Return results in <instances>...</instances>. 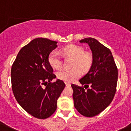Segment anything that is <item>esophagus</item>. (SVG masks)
<instances>
[{
    "label": "esophagus",
    "instance_id": "1",
    "mask_svg": "<svg viewBox=\"0 0 131 131\" xmlns=\"http://www.w3.org/2000/svg\"><path fill=\"white\" fill-rule=\"evenodd\" d=\"M65 84H66V85H67V86H70V83H68V82H65Z\"/></svg>",
    "mask_w": 131,
    "mask_h": 131
}]
</instances>
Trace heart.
I'll return each instance as SVG.
<instances>
[{
  "instance_id": "heart-1",
  "label": "heart",
  "mask_w": 131,
  "mask_h": 131,
  "mask_svg": "<svg viewBox=\"0 0 131 131\" xmlns=\"http://www.w3.org/2000/svg\"><path fill=\"white\" fill-rule=\"evenodd\" d=\"M63 56L73 58L72 67L70 70L61 69L57 72V77L67 82L73 81L81 75V71H87L91 68L93 63V56L89 51H84L82 47L76 45H70L60 50ZM49 63L54 68H60L62 64L61 56L57 50H54L49 56Z\"/></svg>"
}]
</instances>
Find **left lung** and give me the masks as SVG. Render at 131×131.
Here are the masks:
<instances>
[{
	"label": "left lung",
	"mask_w": 131,
	"mask_h": 131,
	"mask_svg": "<svg viewBox=\"0 0 131 131\" xmlns=\"http://www.w3.org/2000/svg\"><path fill=\"white\" fill-rule=\"evenodd\" d=\"M80 42L89 46L93 63L89 72L79 80L82 86L71 85L74 106L81 115L92 117L102 112L113 100L117 88L118 69L110 50L96 39L85 38Z\"/></svg>",
	"instance_id": "left-lung-1"
}]
</instances>
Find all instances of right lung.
<instances>
[{
  "label": "right lung",
  "instance_id": "obj_1",
  "mask_svg": "<svg viewBox=\"0 0 131 131\" xmlns=\"http://www.w3.org/2000/svg\"><path fill=\"white\" fill-rule=\"evenodd\" d=\"M57 42L37 38L22 47L11 68L12 89L16 100L26 112L45 119L57 108V100L65 84L56 80L49 63V56Z\"/></svg>",
  "mask_w": 131,
  "mask_h": 131
}]
</instances>
